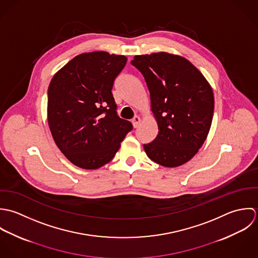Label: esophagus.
Instances as JSON below:
<instances>
[{"label": "esophagus", "mask_w": 258, "mask_h": 258, "mask_svg": "<svg viewBox=\"0 0 258 258\" xmlns=\"http://www.w3.org/2000/svg\"><path fill=\"white\" fill-rule=\"evenodd\" d=\"M132 122H133L134 127H138L139 124H140V122H141V117H140L139 115H135L134 118L132 119Z\"/></svg>", "instance_id": "34e87169"}]
</instances>
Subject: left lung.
<instances>
[{
  "mask_svg": "<svg viewBox=\"0 0 258 258\" xmlns=\"http://www.w3.org/2000/svg\"><path fill=\"white\" fill-rule=\"evenodd\" d=\"M144 76L158 134L144 145L148 156L176 167L198 154L210 130L214 97L205 76L185 57L165 52L135 55L131 61Z\"/></svg>",
  "mask_w": 258,
  "mask_h": 258,
  "instance_id": "left-lung-1",
  "label": "left lung"
}]
</instances>
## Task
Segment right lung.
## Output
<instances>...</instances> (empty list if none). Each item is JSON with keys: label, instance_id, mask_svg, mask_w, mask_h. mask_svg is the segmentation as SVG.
Instances as JSON below:
<instances>
[{"label": "right lung", "instance_id": "1", "mask_svg": "<svg viewBox=\"0 0 258 258\" xmlns=\"http://www.w3.org/2000/svg\"><path fill=\"white\" fill-rule=\"evenodd\" d=\"M126 56L103 51L84 52L64 64L48 90V123L64 156L84 169L109 162L120 148L131 121L116 115L112 85Z\"/></svg>", "mask_w": 258, "mask_h": 258}]
</instances>
